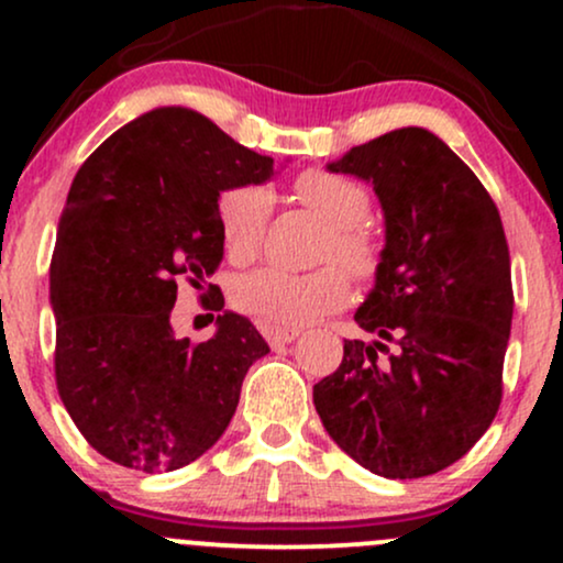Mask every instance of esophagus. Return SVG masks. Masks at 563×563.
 <instances>
[{
	"mask_svg": "<svg viewBox=\"0 0 563 563\" xmlns=\"http://www.w3.org/2000/svg\"><path fill=\"white\" fill-rule=\"evenodd\" d=\"M260 331L264 333V339L269 341V346L290 344V341L299 335V331H290V328H273V325H264V322H260Z\"/></svg>",
	"mask_w": 563,
	"mask_h": 563,
	"instance_id": "esophagus-1",
	"label": "esophagus"
}]
</instances>
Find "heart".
Returning <instances> with one entry per match:
<instances>
[{"label":"heart","mask_w":563,"mask_h":563,"mask_svg":"<svg viewBox=\"0 0 563 563\" xmlns=\"http://www.w3.org/2000/svg\"><path fill=\"white\" fill-rule=\"evenodd\" d=\"M294 196L328 224L320 260L339 262L354 280H373L384 251L371 230L363 228L371 211V192L357 179L325 169L301 172L294 179ZM219 230L232 262L251 264L260 256L269 222V196L264 187L243 185L222 192L217 203ZM349 296L346 275L339 267H322L307 275L260 269L235 288L238 309L264 325L296 328L333 312Z\"/></svg>","instance_id":"obj_1"}]
</instances>
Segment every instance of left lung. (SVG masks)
<instances>
[{
    "label": "left lung",
    "instance_id": "left-lung-1",
    "mask_svg": "<svg viewBox=\"0 0 563 563\" xmlns=\"http://www.w3.org/2000/svg\"><path fill=\"white\" fill-rule=\"evenodd\" d=\"M328 169L373 185L386 245L354 314L376 341H344L314 407L360 466L421 479L461 461L500 407L514 318L506 232L476 174L429 129H394Z\"/></svg>",
    "mask_w": 563,
    "mask_h": 563
}]
</instances>
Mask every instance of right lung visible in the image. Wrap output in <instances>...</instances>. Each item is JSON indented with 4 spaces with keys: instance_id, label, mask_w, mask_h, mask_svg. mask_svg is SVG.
<instances>
[{
    "instance_id": "obj_1",
    "label": "right lung",
    "mask_w": 563,
    "mask_h": 563,
    "mask_svg": "<svg viewBox=\"0 0 563 563\" xmlns=\"http://www.w3.org/2000/svg\"><path fill=\"white\" fill-rule=\"evenodd\" d=\"M269 177L273 158L187 108L142 113L76 172L49 264L55 384L108 461L183 468L230 426L267 341L222 312V290L209 303L217 333L200 344L174 335L172 309L179 277L198 286L222 262L219 192Z\"/></svg>"
}]
</instances>
